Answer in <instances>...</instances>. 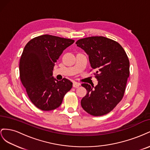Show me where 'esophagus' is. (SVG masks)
Returning <instances> with one entry per match:
<instances>
[{
  "label": "esophagus",
  "instance_id": "1",
  "mask_svg": "<svg viewBox=\"0 0 150 150\" xmlns=\"http://www.w3.org/2000/svg\"><path fill=\"white\" fill-rule=\"evenodd\" d=\"M79 86H80V84L79 83H76V82H74L73 83V87L75 88H78L79 87Z\"/></svg>",
  "mask_w": 150,
  "mask_h": 150
}]
</instances>
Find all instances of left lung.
<instances>
[{
  "instance_id": "left-lung-1",
  "label": "left lung",
  "mask_w": 150,
  "mask_h": 150,
  "mask_svg": "<svg viewBox=\"0 0 150 150\" xmlns=\"http://www.w3.org/2000/svg\"><path fill=\"white\" fill-rule=\"evenodd\" d=\"M76 44L88 54L98 81L94 88L88 84H81L87 90L81 106L94 116L106 115L123 98L129 76L128 56L118 42L103 36L81 39Z\"/></svg>"
}]
</instances>
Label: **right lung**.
<instances>
[{
	"instance_id": "1",
	"label": "right lung",
	"mask_w": 150,
	"mask_h": 150,
	"mask_svg": "<svg viewBox=\"0 0 150 150\" xmlns=\"http://www.w3.org/2000/svg\"><path fill=\"white\" fill-rule=\"evenodd\" d=\"M74 40L45 34L32 39L25 45L19 63L20 78L30 101L42 111L59 106L72 87L66 78L52 76L55 62Z\"/></svg>"
}]
</instances>
